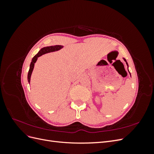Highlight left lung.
Returning a JSON list of instances; mask_svg holds the SVG:
<instances>
[{"mask_svg": "<svg viewBox=\"0 0 154 154\" xmlns=\"http://www.w3.org/2000/svg\"><path fill=\"white\" fill-rule=\"evenodd\" d=\"M123 59H124V60H125V62H126V63H127V66H128V63H127V61H126V60H125V58H123ZM128 72H129V71H128Z\"/></svg>", "mask_w": 154, "mask_h": 154, "instance_id": "obj_1", "label": "left lung"}]
</instances>
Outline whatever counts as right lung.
Here are the masks:
<instances>
[{"label": "right lung", "instance_id": "right-lung-1", "mask_svg": "<svg viewBox=\"0 0 154 154\" xmlns=\"http://www.w3.org/2000/svg\"><path fill=\"white\" fill-rule=\"evenodd\" d=\"M62 48H63L62 45H54V46H49V47H45V48L41 49L39 51V52L37 53L33 58H32V61L30 64L29 70L28 72V74H27V80H28L29 83H30L31 76V74L32 72V70H33V68H34L35 63L36 62V60H37V59H38V58L42 54H44L48 53H50V52H53V51H58L60 49H62Z\"/></svg>", "mask_w": 154, "mask_h": 154}]
</instances>
